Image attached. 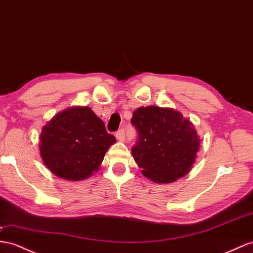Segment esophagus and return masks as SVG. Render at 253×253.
<instances>
[{
  "mask_svg": "<svg viewBox=\"0 0 253 253\" xmlns=\"http://www.w3.org/2000/svg\"><path fill=\"white\" fill-rule=\"evenodd\" d=\"M115 137H116V139H118L119 141H124V140H125V137H126L124 129H120L119 131H116Z\"/></svg>",
  "mask_w": 253,
  "mask_h": 253,
  "instance_id": "1",
  "label": "esophagus"
}]
</instances>
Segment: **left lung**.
<instances>
[{
  "mask_svg": "<svg viewBox=\"0 0 253 253\" xmlns=\"http://www.w3.org/2000/svg\"><path fill=\"white\" fill-rule=\"evenodd\" d=\"M131 124L138 131L131 154L145 177L169 184L190 171L200 139L182 113L169 108L141 107L133 111Z\"/></svg>",
  "mask_w": 253,
  "mask_h": 253,
  "instance_id": "left-lung-1",
  "label": "left lung"
}]
</instances>
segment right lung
<instances>
[{
    "instance_id": "obj_1",
    "label": "right lung",
    "mask_w": 253,
    "mask_h": 253,
    "mask_svg": "<svg viewBox=\"0 0 253 253\" xmlns=\"http://www.w3.org/2000/svg\"><path fill=\"white\" fill-rule=\"evenodd\" d=\"M40 151L43 164L56 176L82 180L99 169L115 137L88 107L57 113L42 128Z\"/></svg>"
}]
</instances>
